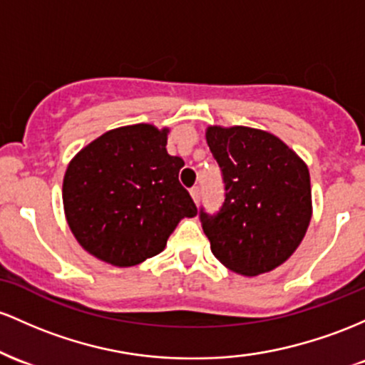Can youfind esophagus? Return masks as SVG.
Masks as SVG:
<instances>
[{
	"instance_id": "34e87169",
	"label": "esophagus",
	"mask_w": 365,
	"mask_h": 365,
	"mask_svg": "<svg viewBox=\"0 0 365 365\" xmlns=\"http://www.w3.org/2000/svg\"><path fill=\"white\" fill-rule=\"evenodd\" d=\"M190 193H191V196H193L195 203L198 205V202H200V195H202V190H200V186H193V187H191Z\"/></svg>"
}]
</instances>
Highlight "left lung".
Segmentation results:
<instances>
[{"label":"left lung","instance_id":"left-lung-1","mask_svg":"<svg viewBox=\"0 0 365 365\" xmlns=\"http://www.w3.org/2000/svg\"><path fill=\"white\" fill-rule=\"evenodd\" d=\"M207 143L222 172L226 200L200 222L220 264L243 276L269 272L304 240L310 217V175L279 138L265 130L208 128Z\"/></svg>","mask_w":365,"mask_h":365}]
</instances>
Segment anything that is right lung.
<instances>
[{"instance_id": "1", "label": "right lung", "mask_w": 365, "mask_h": 365, "mask_svg": "<svg viewBox=\"0 0 365 365\" xmlns=\"http://www.w3.org/2000/svg\"><path fill=\"white\" fill-rule=\"evenodd\" d=\"M167 129L108 130L76 155L63 178V208L81 247L130 267L155 257L182 217L198 208L179 182L182 158L167 153Z\"/></svg>"}]
</instances>
